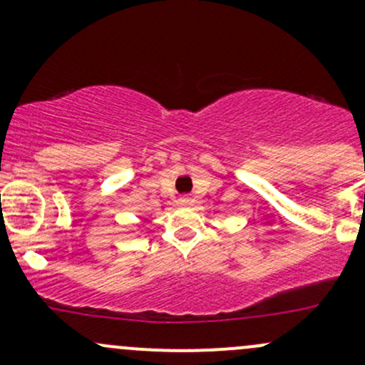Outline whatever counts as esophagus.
I'll return each instance as SVG.
<instances>
[{"mask_svg":"<svg viewBox=\"0 0 365 365\" xmlns=\"http://www.w3.org/2000/svg\"><path fill=\"white\" fill-rule=\"evenodd\" d=\"M180 202H182V204H190L192 199H190V197H182V199H180Z\"/></svg>","mask_w":365,"mask_h":365,"instance_id":"34e87169","label":"esophagus"}]
</instances>
